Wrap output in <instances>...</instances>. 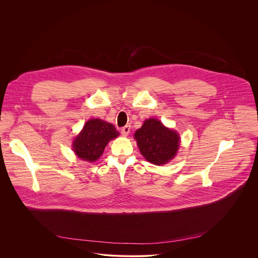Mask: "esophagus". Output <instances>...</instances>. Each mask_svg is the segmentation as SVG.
Listing matches in <instances>:
<instances>
[{"mask_svg":"<svg viewBox=\"0 0 258 258\" xmlns=\"http://www.w3.org/2000/svg\"><path fill=\"white\" fill-rule=\"evenodd\" d=\"M130 129H131V126H130V125L124 126V127L121 129V134H122L123 136H128L129 132H130Z\"/></svg>","mask_w":258,"mask_h":258,"instance_id":"obj_1","label":"esophagus"}]
</instances>
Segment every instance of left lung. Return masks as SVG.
<instances>
[{
	"instance_id": "left-lung-1",
	"label": "left lung",
	"mask_w": 258,
	"mask_h": 258,
	"mask_svg": "<svg viewBox=\"0 0 258 258\" xmlns=\"http://www.w3.org/2000/svg\"><path fill=\"white\" fill-rule=\"evenodd\" d=\"M141 154L152 164L163 165L176 155L180 138L179 135L166 128L157 119H148L134 135Z\"/></svg>"
}]
</instances>
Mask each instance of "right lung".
Listing matches in <instances>:
<instances>
[{
    "mask_svg": "<svg viewBox=\"0 0 258 258\" xmlns=\"http://www.w3.org/2000/svg\"><path fill=\"white\" fill-rule=\"evenodd\" d=\"M118 135L119 132L110 123L101 119H91L85 123L75 138L74 152L80 159L94 162L102 155L107 143Z\"/></svg>",
    "mask_w": 258,
    "mask_h": 258,
    "instance_id": "right-lung-1",
    "label": "right lung"
}]
</instances>
